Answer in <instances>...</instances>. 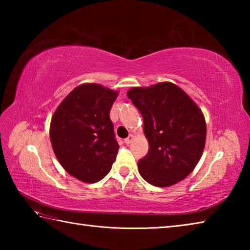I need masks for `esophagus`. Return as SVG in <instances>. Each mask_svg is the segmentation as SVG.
I'll return each instance as SVG.
<instances>
[{
  "mask_svg": "<svg viewBox=\"0 0 250 250\" xmlns=\"http://www.w3.org/2000/svg\"><path fill=\"white\" fill-rule=\"evenodd\" d=\"M132 140H133V135L130 134L128 137H126V139H125V144H130Z\"/></svg>",
  "mask_w": 250,
  "mask_h": 250,
  "instance_id": "esophagus-1",
  "label": "esophagus"
}]
</instances>
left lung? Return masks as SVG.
<instances>
[{
	"label": "left lung",
	"mask_w": 250,
	"mask_h": 250,
	"mask_svg": "<svg viewBox=\"0 0 250 250\" xmlns=\"http://www.w3.org/2000/svg\"><path fill=\"white\" fill-rule=\"evenodd\" d=\"M128 98L140 110L149 143L137 163L141 176L156 187H168L193 171L204 150L203 113L184 90L172 83L134 87Z\"/></svg>",
	"instance_id": "left-lung-1"
}]
</instances>
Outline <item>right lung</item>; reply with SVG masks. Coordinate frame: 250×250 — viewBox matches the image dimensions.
<instances>
[{
	"instance_id": "right-lung-1",
	"label": "right lung",
	"mask_w": 250,
	"mask_h": 250,
	"mask_svg": "<svg viewBox=\"0 0 250 250\" xmlns=\"http://www.w3.org/2000/svg\"><path fill=\"white\" fill-rule=\"evenodd\" d=\"M117 95L99 83L81 84L62 101L51 118L55 155L68 174L83 183L104 178L118 153L109 118Z\"/></svg>"
}]
</instances>
